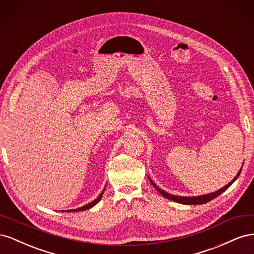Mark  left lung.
I'll use <instances>...</instances> for the list:
<instances>
[{"instance_id":"obj_1","label":"left lung","mask_w":254,"mask_h":254,"mask_svg":"<svg viewBox=\"0 0 254 254\" xmlns=\"http://www.w3.org/2000/svg\"><path fill=\"white\" fill-rule=\"evenodd\" d=\"M242 168H243V166H242ZM242 168H241L240 171H238L237 175L234 177L233 180H232L231 182H229V183L227 184V186H225L224 188H221V189L217 190L216 191H213V193L201 195V196L184 197V196L172 195V194H170V193H167V191H165V190H161L160 188H158L157 184H156L155 182H153V181L149 178V177H148V179H149V181H150V183L152 184V186L157 189V190L159 191V193H160L161 195H162L163 197H165V198H167V199H170V200H173V201L178 202V203H182V204H203V203H206V202L211 201L212 199L216 198L217 196H219L220 194L224 193V191H225L229 187H231V184L238 178V176H240V174H241V172H242Z\"/></svg>"}]
</instances>
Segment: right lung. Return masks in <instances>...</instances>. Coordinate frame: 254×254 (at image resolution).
Here are the masks:
<instances>
[{"label": "right lung", "mask_w": 254, "mask_h": 254, "mask_svg": "<svg viewBox=\"0 0 254 254\" xmlns=\"http://www.w3.org/2000/svg\"><path fill=\"white\" fill-rule=\"evenodd\" d=\"M105 190H106V187H105V189L103 190L102 193L99 194V196H98L96 199H94V200L92 201V202H90V203H88V204H86V205H83V206H80V207H78V209L66 210V212H78V211H84V210H89V209H91V207H93L95 204H97L99 201H101V199H102V197H103V194H104ZM61 212H64V211H61Z\"/></svg>", "instance_id": "add662e5"}]
</instances>
